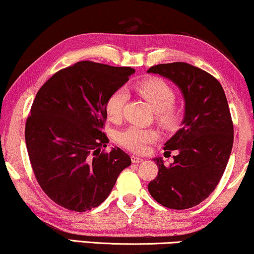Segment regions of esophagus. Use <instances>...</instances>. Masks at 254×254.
<instances>
[{"mask_svg":"<svg viewBox=\"0 0 254 254\" xmlns=\"http://www.w3.org/2000/svg\"><path fill=\"white\" fill-rule=\"evenodd\" d=\"M130 158H131V162H133V163H142V162H143V158L137 157V156H134V155H131Z\"/></svg>","mask_w":254,"mask_h":254,"instance_id":"obj_1","label":"esophagus"}]
</instances>
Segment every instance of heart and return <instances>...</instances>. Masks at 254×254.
<instances>
[{"label": "heart", "mask_w": 254, "mask_h": 254, "mask_svg": "<svg viewBox=\"0 0 254 254\" xmlns=\"http://www.w3.org/2000/svg\"><path fill=\"white\" fill-rule=\"evenodd\" d=\"M136 91L150 104L156 111V121L166 129H173L178 126L182 119L180 111L173 105L176 93L165 81L161 78H149L136 85ZM127 95L123 88L111 93L105 102V112L112 121L120 119L126 103ZM159 136L154 128L129 126L117 134V141L127 150L133 152H144L148 144L152 143Z\"/></svg>", "instance_id": "obj_1"}]
</instances>
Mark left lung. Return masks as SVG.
I'll list each match as a JSON object with an SVG mask.
<instances>
[{
	"label": "left lung",
	"instance_id": "left-lung-1",
	"mask_svg": "<svg viewBox=\"0 0 254 254\" xmlns=\"http://www.w3.org/2000/svg\"><path fill=\"white\" fill-rule=\"evenodd\" d=\"M148 72L171 79L185 98L183 127L165 143L172 164L155 158L158 175L149 193L170 209H189L210 195L223 176L234 144L228 100L221 83L202 69L186 62L152 65Z\"/></svg>",
	"mask_w": 254,
	"mask_h": 254
}]
</instances>
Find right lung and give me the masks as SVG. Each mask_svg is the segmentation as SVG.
<instances>
[{
    "mask_svg": "<svg viewBox=\"0 0 254 254\" xmlns=\"http://www.w3.org/2000/svg\"><path fill=\"white\" fill-rule=\"evenodd\" d=\"M135 70L79 61L52 76L37 92L25 142L41 190L59 206L91 210L104 202L130 157L106 152L105 102Z\"/></svg>",
    "mask_w": 254,
    "mask_h": 254,
    "instance_id": "1",
    "label": "right lung"
}]
</instances>
